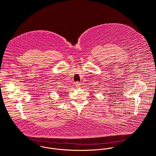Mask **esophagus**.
<instances>
[{"label":"esophagus","instance_id":"34e87169","mask_svg":"<svg viewBox=\"0 0 156 156\" xmlns=\"http://www.w3.org/2000/svg\"><path fill=\"white\" fill-rule=\"evenodd\" d=\"M75 86H76V87H80V83H79L78 81L75 82Z\"/></svg>","mask_w":156,"mask_h":156}]
</instances>
